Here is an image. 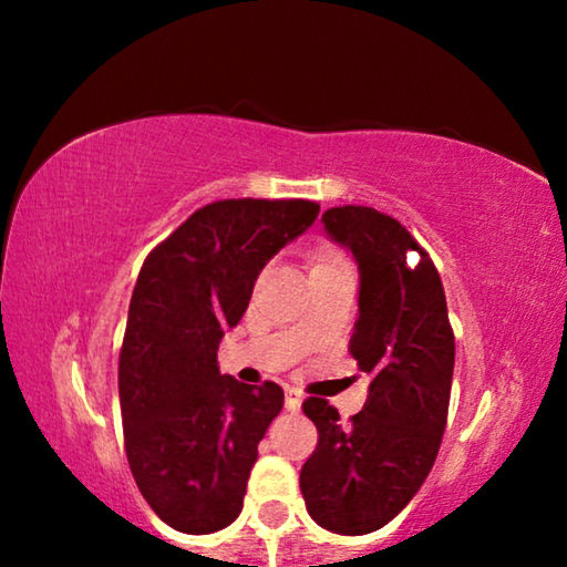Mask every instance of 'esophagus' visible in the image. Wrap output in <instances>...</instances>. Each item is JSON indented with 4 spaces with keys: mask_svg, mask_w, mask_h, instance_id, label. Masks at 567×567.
<instances>
[{
    "mask_svg": "<svg viewBox=\"0 0 567 567\" xmlns=\"http://www.w3.org/2000/svg\"><path fill=\"white\" fill-rule=\"evenodd\" d=\"M300 405H302V395H300V392H297V390H287L285 392V408L287 410H290V412H297V410H300Z\"/></svg>",
    "mask_w": 567,
    "mask_h": 567,
    "instance_id": "1",
    "label": "esophagus"
}]
</instances>
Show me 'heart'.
I'll list each match as a JSON object with an SVG mask.
<instances>
[{"mask_svg": "<svg viewBox=\"0 0 567 567\" xmlns=\"http://www.w3.org/2000/svg\"><path fill=\"white\" fill-rule=\"evenodd\" d=\"M338 262H344V257L340 252H332V249H322V252L315 255L312 267H330V265H338Z\"/></svg>", "mask_w": 567, "mask_h": 567, "instance_id": "1", "label": "heart"}]
</instances>
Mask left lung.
I'll list each match as a JSON object with an SVG mask.
<instances>
[{
    "label": "left lung",
    "mask_w": 567,
    "mask_h": 567,
    "mask_svg": "<svg viewBox=\"0 0 567 567\" xmlns=\"http://www.w3.org/2000/svg\"><path fill=\"white\" fill-rule=\"evenodd\" d=\"M328 235L360 265V315L350 354L372 378L348 425L328 400L307 398L318 447L300 473L312 520L342 535L388 525L420 491L447 425L455 368L443 280L395 217L344 205L322 215ZM419 252L410 266L406 255Z\"/></svg>",
    "instance_id": "obj_1"
}]
</instances>
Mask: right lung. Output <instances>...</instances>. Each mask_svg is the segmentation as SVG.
Wrapping results in <instances>:
<instances>
[{
  "mask_svg": "<svg viewBox=\"0 0 567 567\" xmlns=\"http://www.w3.org/2000/svg\"><path fill=\"white\" fill-rule=\"evenodd\" d=\"M320 213L310 199H217L152 249L120 350L124 453L152 511L179 533L223 530L285 392L219 375L217 350L243 320L257 275Z\"/></svg>",
  "mask_w": 567,
  "mask_h": 567,
  "instance_id": "obj_1",
  "label": "right lung"
}]
</instances>
